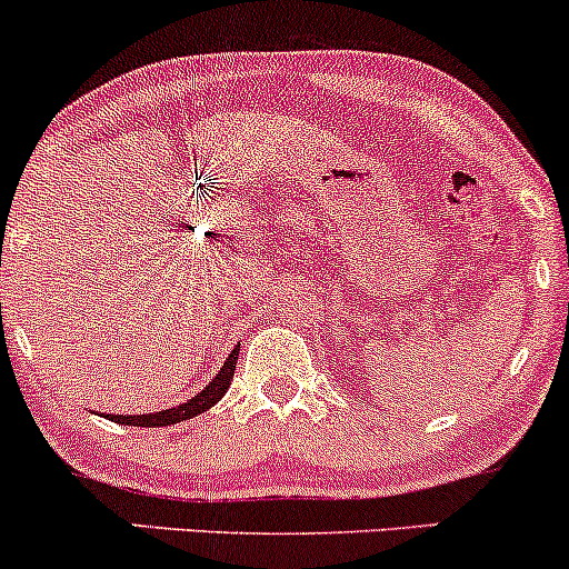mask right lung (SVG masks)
<instances>
[{
    "mask_svg": "<svg viewBox=\"0 0 569 569\" xmlns=\"http://www.w3.org/2000/svg\"><path fill=\"white\" fill-rule=\"evenodd\" d=\"M237 356H240V346H237L234 351L229 353V359L223 361V367L218 370V376L210 380V383L204 386V389L199 391L197 397H191L189 402L174 405V408H170V410H156V413H142V416H116V413H110L108 418H110V421H116V423H123V427H170V423L186 421V418L204 413V410L213 408L218 399L227 395L229 383H232V378H234Z\"/></svg>",
    "mask_w": 569,
    "mask_h": 569,
    "instance_id": "1",
    "label": "right lung"
}]
</instances>
